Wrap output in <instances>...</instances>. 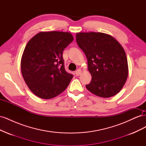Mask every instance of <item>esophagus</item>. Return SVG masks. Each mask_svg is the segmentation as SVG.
I'll use <instances>...</instances> for the list:
<instances>
[{"label": "esophagus", "mask_w": 146, "mask_h": 146, "mask_svg": "<svg viewBox=\"0 0 146 146\" xmlns=\"http://www.w3.org/2000/svg\"><path fill=\"white\" fill-rule=\"evenodd\" d=\"M81 72H82V70H81V69H77L76 71V76H80V75L81 74Z\"/></svg>", "instance_id": "34e87169"}]
</instances>
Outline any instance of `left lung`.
Here are the masks:
<instances>
[{"instance_id": "left-lung-1", "label": "left lung", "mask_w": 146, "mask_h": 146, "mask_svg": "<svg viewBox=\"0 0 146 146\" xmlns=\"http://www.w3.org/2000/svg\"><path fill=\"white\" fill-rule=\"evenodd\" d=\"M78 47L85 53L91 82L86 87L101 98H110L121 90L128 77L125 52L116 39L103 33H78Z\"/></svg>"}]
</instances>
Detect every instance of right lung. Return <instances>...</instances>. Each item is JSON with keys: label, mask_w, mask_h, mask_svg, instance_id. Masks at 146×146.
<instances>
[{"label": "right lung", "mask_w": 146, "mask_h": 146, "mask_svg": "<svg viewBox=\"0 0 146 146\" xmlns=\"http://www.w3.org/2000/svg\"><path fill=\"white\" fill-rule=\"evenodd\" d=\"M74 40L70 33L40 32L28 42L21 60L24 81L33 94L44 99L63 92L73 78L66 71L63 52Z\"/></svg>", "instance_id": "right-lung-1"}]
</instances>
